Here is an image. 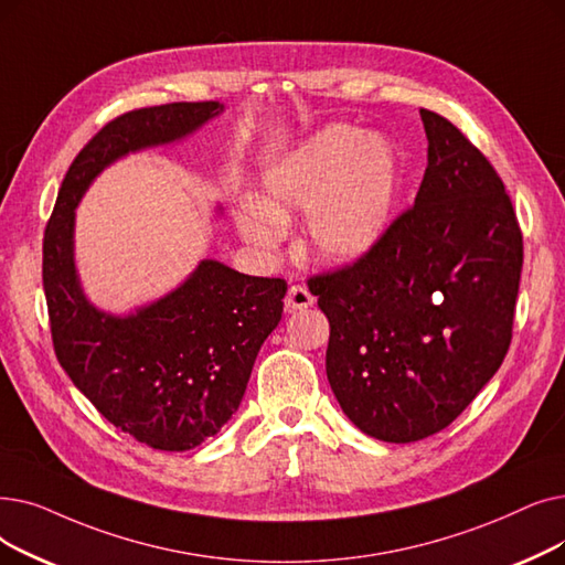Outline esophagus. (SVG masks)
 <instances>
[{
    "label": "esophagus",
    "instance_id": "34e87169",
    "mask_svg": "<svg viewBox=\"0 0 565 565\" xmlns=\"http://www.w3.org/2000/svg\"><path fill=\"white\" fill-rule=\"evenodd\" d=\"M311 305H313V298H311V292L305 286L292 284L288 288V296H286V309L288 311H300V309H307Z\"/></svg>",
    "mask_w": 565,
    "mask_h": 565
}]
</instances>
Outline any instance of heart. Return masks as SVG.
I'll return each mask as SVG.
<instances>
[{
  "label": "heart",
  "mask_w": 565,
  "mask_h": 565,
  "mask_svg": "<svg viewBox=\"0 0 565 565\" xmlns=\"http://www.w3.org/2000/svg\"><path fill=\"white\" fill-rule=\"evenodd\" d=\"M397 152L358 127L330 125L292 147L260 180L256 203L237 212L244 239L273 249L296 214L307 216V249L326 263H353L385 237L399 199Z\"/></svg>",
  "instance_id": "obj_1"
}]
</instances>
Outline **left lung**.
<instances>
[{"label":"left lung","mask_w":565,"mask_h":565,"mask_svg":"<svg viewBox=\"0 0 565 565\" xmlns=\"http://www.w3.org/2000/svg\"><path fill=\"white\" fill-rule=\"evenodd\" d=\"M420 117L429 147L413 207L364 258L309 279L330 321L334 397L387 444L446 429L499 372L524 260L494 166L446 117Z\"/></svg>","instance_id":"8db88e82"}]
</instances>
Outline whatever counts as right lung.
Here are the masks:
<instances>
[{
	"label": "right lung",
	"instance_id": "1",
	"mask_svg": "<svg viewBox=\"0 0 565 565\" xmlns=\"http://www.w3.org/2000/svg\"><path fill=\"white\" fill-rule=\"evenodd\" d=\"M222 110L218 102H182L108 121L73 159L43 235V290L62 370L108 423L154 450H191L233 418L288 286L205 258L168 296L129 316L108 313L78 279L76 207L117 159L182 140Z\"/></svg>",
	"mask_w": 565,
	"mask_h": 565
}]
</instances>
